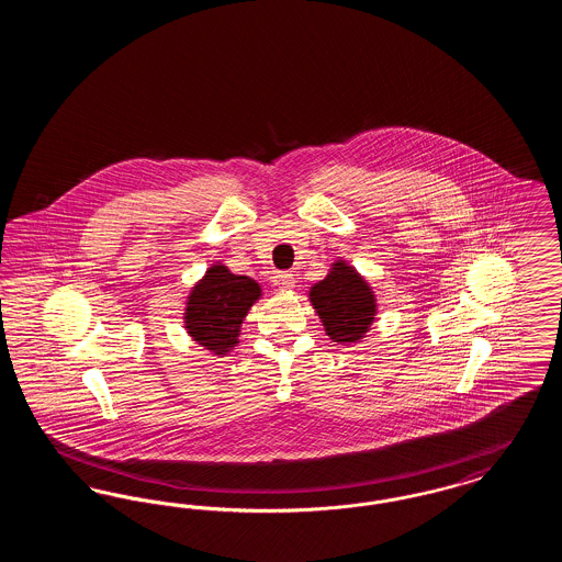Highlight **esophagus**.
<instances>
[{"label":"esophagus","instance_id":"34e87169","mask_svg":"<svg viewBox=\"0 0 562 562\" xmlns=\"http://www.w3.org/2000/svg\"><path fill=\"white\" fill-rule=\"evenodd\" d=\"M271 282H273V286L280 289V291H289V289H293L294 286V276L293 273H289V271H278V273L271 278Z\"/></svg>","mask_w":562,"mask_h":562}]
</instances>
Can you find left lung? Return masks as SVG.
Instances as JSON below:
<instances>
[{"label":"left lung","mask_w":562,"mask_h":562,"mask_svg":"<svg viewBox=\"0 0 562 562\" xmlns=\"http://www.w3.org/2000/svg\"><path fill=\"white\" fill-rule=\"evenodd\" d=\"M310 301L335 344H358L371 330L376 314L373 289L341 259L310 289Z\"/></svg>","instance_id":"8db88e82"}]
</instances>
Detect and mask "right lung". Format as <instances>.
I'll return each mask as SVG.
<instances>
[{"label":"right lung","instance_id":"obj_1","mask_svg":"<svg viewBox=\"0 0 562 562\" xmlns=\"http://www.w3.org/2000/svg\"><path fill=\"white\" fill-rule=\"evenodd\" d=\"M259 296L261 286L252 278L232 273L225 266L206 269L188 296L183 321L189 337L216 356H225L238 346L241 321Z\"/></svg>","mask_w":562,"mask_h":562}]
</instances>
